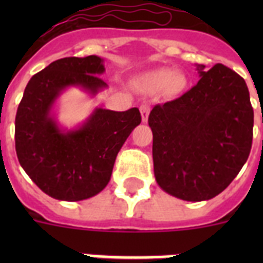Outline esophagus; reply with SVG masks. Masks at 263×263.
<instances>
[{
	"label": "esophagus",
	"instance_id": "esophagus-1",
	"mask_svg": "<svg viewBox=\"0 0 263 263\" xmlns=\"http://www.w3.org/2000/svg\"><path fill=\"white\" fill-rule=\"evenodd\" d=\"M148 113H150V106H148L147 103H142L140 105V115H142V121L143 123H147Z\"/></svg>",
	"mask_w": 263,
	"mask_h": 263
}]
</instances>
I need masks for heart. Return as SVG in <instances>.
Here are the masks:
<instances>
[{
    "instance_id": "1",
    "label": "heart",
    "mask_w": 263,
    "mask_h": 263,
    "mask_svg": "<svg viewBox=\"0 0 263 263\" xmlns=\"http://www.w3.org/2000/svg\"><path fill=\"white\" fill-rule=\"evenodd\" d=\"M147 83L154 88H168L171 92H177V91L183 90L185 86V79L183 75L175 73L172 69H158L152 73H148Z\"/></svg>"
}]
</instances>
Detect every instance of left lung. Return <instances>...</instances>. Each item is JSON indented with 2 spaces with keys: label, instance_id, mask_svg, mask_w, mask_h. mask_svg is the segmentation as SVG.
Returning a JSON list of instances; mask_svg holds the SVG:
<instances>
[{
  "label": "left lung",
  "instance_id": "1",
  "mask_svg": "<svg viewBox=\"0 0 263 263\" xmlns=\"http://www.w3.org/2000/svg\"><path fill=\"white\" fill-rule=\"evenodd\" d=\"M199 82L148 116L157 184L188 202L209 200L240 172L253 143L254 111L245 79L222 64H196Z\"/></svg>",
  "mask_w": 263,
  "mask_h": 263
}]
</instances>
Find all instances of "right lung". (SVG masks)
Instances as JSON below:
<instances>
[{
  "mask_svg": "<svg viewBox=\"0 0 263 263\" xmlns=\"http://www.w3.org/2000/svg\"><path fill=\"white\" fill-rule=\"evenodd\" d=\"M103 59L65 57L38 72L27 84L14 121L18 162L30 179L51 198L88 199L110 181L116 157L142 121L138 107L115 111L95 107L83 123L63 127L57 101L71 87L90 97L107 88L99 76Z\"/></svg>",
  "mask_w": 263,
  "mask_h": 263,
  "instance_id": "1",
  "label": "right lung"
}]
</instances>
